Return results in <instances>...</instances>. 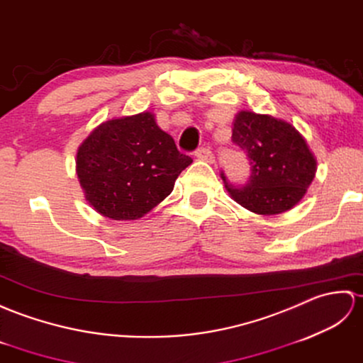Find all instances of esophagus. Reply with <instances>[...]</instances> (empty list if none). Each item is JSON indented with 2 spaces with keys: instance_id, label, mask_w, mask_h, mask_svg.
Returning <instances> with one entry per match:
<instances>
[{
  "instance_id": "esophagus-1",
  "label": "esophagus",
  "mask_w": 363,
  "mask_h": 363,
  "mask_svg": "<svg viewBox=\"0 0 363 363\" xmlns=\"http://www.w3.org/2000/svg\"><path fill=\"white\" fill-rule=\"evenodd\" d=\"M196 157L199 160L206 161V163H209V164L214 163V155H213V152H211V149H209V147H200V149H197L196 150Z\"/></svg>"
}]
</instances>
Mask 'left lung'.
<instances>
[{"instance_id": "1", "label": "left lung", "mask_w": 363, "mask_h": 363, "mask_svg": "<svg viewBox=\"0 0 363 363\" xmlns=\"http://www.w3.org/2000/svg\"><path fill=\"white\" fill-rule=\"evenodd\" d=\"M231 140L247 154L252 171L244 186H235L220 174L235 202L252 213L272 216L294 208L304 197L317 161L294 125L244 110L236 115Z\"/></svg>"}]
</instances>
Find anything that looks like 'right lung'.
Returning <instances> with one entry per match:
<instances>
[{
  "label": "right lung",
  "instance_id": "add662e5",
  "mask_svg": "<svg viewBox=\"0 0 363 363\" xmlns=\"http://www.w3.org/2000/svg\"><path fill=\"white\" fill-rule=\"evenodd\" d=\"M191 163L155 116L143 111L96 127L80 144L76 171L96 211L113 220H135L171 194Z\"/></svg>",
  "mask_w": 363,
  "mask_h": 363
}]
</instances>
